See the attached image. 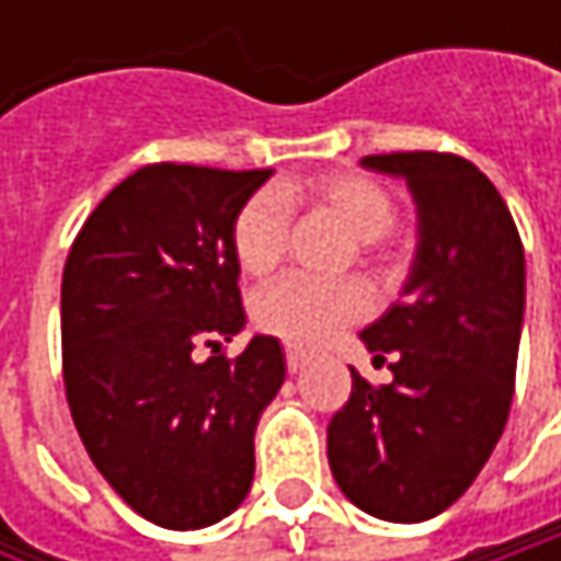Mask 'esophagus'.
<instances>
[{"instance_id": "obj_1", "label": "esophagus", "mask_w": 561, "mask_h": 561, "mask_svg": "<svg viewBox=\"0 0 561 561\" xmlns=\"http://www.w3.org/2000/svg\"><path fill=\"white\" fill-rule=\"evenodd\" d=\"M311 360V354L305 351V347H295V344H285V367L291 370V374H298L305 364Z\"/></svg>"}]
</instances>
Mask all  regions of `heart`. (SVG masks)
Listing matches in <instances>:
<instances>
[{
  "mask_svg": "<svg viewBox=\"0 0 561 561\" xmlns=\"http://www.w3.org/2000/svg\"><path fill=\"white\" fill-rule=\"evenodd\" d=\"M308 201L334 210L357 237L367 253H377L383 237L396 227L399 207L390 191L357 171H328L308 181L285 184L282 191L263 187L243 201L230 227V247L243 273L266 276L285 256L288 243V204ZM374 308V295L360 279H311L282 276L253 295V321L288 344L314 347L334 337L344 324L360 321Z\"/></svg>",
  "mask_w": 561,
  "mask_h": 561,
  "instance_id": "heart-1",
  "label": "heart"
}]
</instances>
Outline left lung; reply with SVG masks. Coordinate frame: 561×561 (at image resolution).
I'll return each instance as SVG.
<instances>
[{"label": "left lung", "instance_id": "1", "mask_svg": "<svg viewBox=\"0 0 561 561\" xmlns=\"http://www.w3.org/2000/svg\"><path fill=\"white\" fill-rule=\"evenodd\" d=\"M402 174L419 207L405 298L360 337L390 383L351 370V399L328 425L337 488L364 513L419 523L481 474L513 402L526 301L523 240L504 197L451 152L367 156Z\"/></svg>", "mask_w": 561, "mask_h": 561}]
</instances>
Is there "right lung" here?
<instances>
[{
  "instance_id": "1",
  "label": "right lung",
  "mask_w": 561,
  "mask_h": 561,
  "mask_svg": "<svg viewBox=\"0 0 561 561\" xmlns=\"http://www.w3.org/2000/svg\"><path fill=\"white\" fill-rule=\"evenodd\" d=\"M273 169L156 162L83 220L60 282V364L80 442L110 488L165 529L243 504L253 432L279 392L276 337L217 354L243 328L230 227ZM211 347L214 358L199 360Z\"/></svg>"
}]
</instances>
